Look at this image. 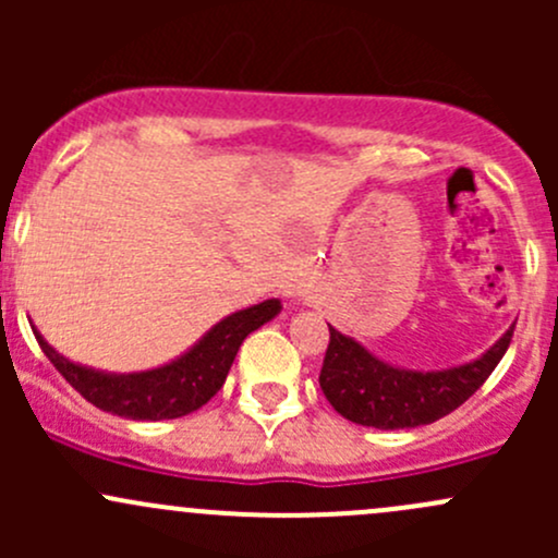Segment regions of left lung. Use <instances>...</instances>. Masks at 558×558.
Instances as JSON below:
<instances>
[{
    "mask_svg": "<svg viewBox=\"0 0 558 558\" xmlns=\"http://www.w3.org/2000/svg\"><path fill=\"white\" fill-rule=\"evenodd\" d=\"M513 340V329L499 337L481 359L437 373H413L380 362L356 340L329 326L318 384L342 418L375 429H413L453 413L488 380Z\"/></svg>",
    "mask_w": 558,
    "mask_h": 558,
    "instance_id": "obj_1",
    "label": "left lung"
}]
</instances>
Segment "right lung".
I'll list each match as a JSON object with an SVG mask.
<instances>
[{
    "label": "right lung",
    "mask_w": 558,
    "mask_h": 558,
    "mask_svg": "<svg viewBox=\"0 0 558 558\" xmlns=\"http://www.w3.org/2000/svg\"><path fill=\"white\" fill-rule=\"evenodd\" d=\"M278 313V300H267L247 311L232 313L221 324L213 326L178 362L134 375H105L72 364L70 359L59 356L37 331L35 337L50 364L94 408L132 421H165L194 413L202 404L210 402L227 380L229 367H232L245 337Z\"/></svg>",
    "instance_id": "add662e5"
}]
</instances>
